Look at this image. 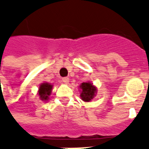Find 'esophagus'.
<instances>
[{
	"instance_id": "esophagus-1",
	"label": "esophagus",
	"mask_w": 149,
	"mask_h": 149,
	"mask_svg": "<svg viewBox=\"0 0 149 149\" xmlns=\"http://www.w3.org/2000/svg\"><path fill=\"white\" fill-rule=\"evenodd\" d=\"M62 81L65 83V84H68V81H69V78L68 77H63L62 78Z\"/></svg>"
}]
</instances>
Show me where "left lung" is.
I'll use <instances>...</instances> for the list:
<instances>
[{"mask_svg": "<svg viewBox=\"0 0 149 149\" xmlns=\"http://www.w3.org/2000/svg\"><path fill=\"white\" fill-rule=\"evenodd\" d=\"M81 88V97L84 101H90L96 96L97 88L90 82H84L80 86Z\"/></svg>", "mask_w": 149, "mask_h": 149, "instance_id": "left-lung-1", "label": "left lung"}]
</instances>
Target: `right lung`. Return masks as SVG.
<instances>
[{
  "label": "right lung",
  "mask_w": 149,
  "mask_h": 149,
  "mask_svg": "<svg viewBox=\"0 0 149 149\" xmlns=\"http://www.w3.org/2000/svg\"><path fill=\"white\" fill-rule=\"evenodd\" d=\"M52 86L48 83H43L39 88L40 98L42 100H47L49 99V96L51 94Z\"/></svg>",
  "instance_id": "add662e5"
}]
</instances>
